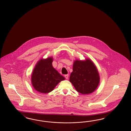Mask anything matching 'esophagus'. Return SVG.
<instances>
[{"mask_svg": "<svg viewBox=\"0 0 131 131\" xmlns=\"http://www.w3.org/2000/svg\"><path fill=\"white\" fill-rule=\"evenodd\" d=\"M64 77H65V78L66 79H68V77H69V75H68V74L65 75H64Z\"/></svg>", "mask_w": 131, "mask_h": 131, "instance_id": "34e87169", "label": "esophagus"}]
</instances>
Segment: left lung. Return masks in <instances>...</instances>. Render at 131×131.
Wrapping results in <instances>:
<instances>
[{
  "label": "left lung",
  "instance_id": "obj_1",
  "mask_svg": "<svg viewBox=\"0 0 131 131\" xmlns=\"http://www.w3.org/2000/svg\"><path fill=\"white\" fill-rule=\"evenodd\" d=\"M70 81L77 91L86 95L94 91L99 83V75L95 65L90 60L85 61L76 60Z\"/></svg>",
  "mask_w": 131,
  "mask_h": 131
}]
</instances>
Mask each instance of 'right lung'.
<instances>
[{
  "mask_svg": "<svg viewBox=\"0 0 131 131\" xmlns=\"http://www.w3.org/2000/svg\"><path fill=\"white\" fill-rule=\"evenodd\" d=\"M52 58L41 60L37 64L32 75V83L36 91L46 94L51 92L60 81L63 76L53 67Z\"/></svg>",
  "mask_w": 131,
  "mask_h": 131,
  "instance_id": "1",
  "label": "right lung"
}]
</instances>
